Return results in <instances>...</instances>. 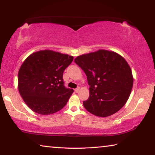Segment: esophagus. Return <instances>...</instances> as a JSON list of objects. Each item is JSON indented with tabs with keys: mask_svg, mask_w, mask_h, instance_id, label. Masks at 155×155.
<instances>
[{
	"mask_svg": "<svg viewBox=\"0 0 155 155\" xmlns=\"http://www.w3.org/2000/svg\"><path fill=\"white\" fill-rule=\"evenodd\" d=\"M79 90H80V87H77V88H76L75 90H74V91H75V92H76V93H78V91H79Z\"/></svg>",
	"mask_w": 155,
	"mask_h": 155,
	"instance_id": "1",
	"label": "esophagus"
}]
</instances>
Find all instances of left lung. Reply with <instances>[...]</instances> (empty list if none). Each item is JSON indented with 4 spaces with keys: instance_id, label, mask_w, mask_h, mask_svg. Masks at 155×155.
I'll use <instances>...</instances> for the list:
<instances>
[{
    "instance_id": "obj_1",
    "label": "left lung",
    "mask_w": 155,
    "mask_h": 155,
    "mask_svg": "<svg viewBox=\"0 0 155 155\" xmlns=\"http://www.w3.org/2000/svg\"><path fill=\"white\" fill-rule=\"evenodd\" d=\"M87 76L90 96L83 106L91 114L107 117L122 109L129 98L133 78L126 60L114 52L99 50L74 59Z\"/></svg>"
}]
</instances>
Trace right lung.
<instances>
[{
	"label": "right lung",
	"mask_w": 155,
	"mask_h": 155,
	"mask_svg": "<svg viewBox=\"0 0 155 155\" xmlns=\"http://www.w3.org/2000/svg\"><path fill=\"white\" fill-rule=\"evenodd\" d=\"M73 57L52 51L31 54L18 72V90L27 106L41 115L64 107L74 90L64 85L63 74Z\"/></svg>",
	"instance_id": "obj_1"
}]
</instances>
